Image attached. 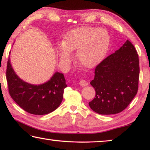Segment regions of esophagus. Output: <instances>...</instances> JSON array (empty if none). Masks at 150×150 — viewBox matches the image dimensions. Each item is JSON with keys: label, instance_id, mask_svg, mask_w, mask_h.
Here are the masks:
<instances>
[{"label": "esophagus", "instance_id": "obj_1", "mask_svg": "<svg viewBox=\"0 0 150 150\" xmlns=\"http://www.w3.org/2000/svg\"><path fill=\"white\" fill-rule=\"evenodd\" d=\"M79 84H80V86H82V87H84V86H87V85L88 84V83L86 81H85V80H81L79 82Z\"/></svg>", "mask_w": 150, "mask_h": 150}]
</instances>
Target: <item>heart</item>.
<instances>
[{
  "label": "heart",
  "instance_id": "heart-1",
  "mask_svg": "<svg viewBox=\"0 0 150 150\" xmlns=\"http://www.w3.org/2000/svg\"><path fill=\"white\" fill-rule=\"evenodd\" d=\"M109 45V35L105 30L79 27L66 34L57 53L62 62H68L72 58L71 52L76 51V57L80 65L93 68L104 59Z\"/></svg>",
  "mask_w": 150,
  "mask_h": 150
}]
</instances>
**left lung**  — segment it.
I'll use <instances>...</instances> for the list:
<instances>
[{"label":"left lung","mask_w":150,"mask_h":150,"mask_svg":"<svg viewBox=\"0 0 150 150\" xmlns=\"http://www.w3.org/2000/svg\"><path fill=\"white\" fill-rule=\"evenodd\" d=\"M139 63L136 50L129 40L101 62L91 82L96 91L88 103L91 109L100 115H112L126 109L137 93Z\"/></svg>","instance_id":"obj_1"}]
</instances>
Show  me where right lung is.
Returning <instances> with one entry per match:
<instances>
[{"instance_id": "right-lung-1", "label": "right lung", "mask_w": 150, "mask_h": 150, "mask_svg": "<svg viewBox=\"0 0 150 150\" xmlns=\"http://www.w3.org/2000/svg\"><path fill=\"white\" fill-rule=\"evenodd\" d=\"M6 75L11 98L25 111L33 115H46L56 110L61 104L64 90L67 87L64 74L58 72L41 84H31L23 81L14 71L10 57Z\"/></svg>"}]
</instances>
